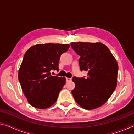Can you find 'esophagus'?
Segmentation results:
<instances>
[{"mask_svg": "<svg viewBox=\"0 0 134 134\" xmlns=\"http://www.w3.org/2000/svg\"><path fill=\"white\" fill-rule=\"evenodd\" d=\"M71 79H70V78H66V81H67V82H68V81H71Z\"/></svg>", "mask_w": 134, "mask_h": 134, "instance_id": "34e87169", "label": "esophagus"}]
</instances>
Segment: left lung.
Here are the masks:
<instances>
[{
    "mask_svg": "<svg viewBox=\"0 0 134 134\" xmlns=\"http://www.w3.org/2000/svg\"><path fill=\"white\" fill-rule=\"evenodd\" d=\"M72 49L80 56V71H87V77L72 80L75 87L71 93L81 107L87 110L102 106L116 87L118 65L109 49L102 43L77 42L71 44Z\"/></svg>",
    "mask_w": 134,
    "mask_h": 134,
    "instance_id": "1",
    "label": "left lung"
}]
</instances>
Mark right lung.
I'll return each instance as SVG.
<instances>
[{
  "label": "right lung",
  "instance_id": "1",
  "mask_svg": "<svg viewBox=\"0 0 134 134\" xmlns=\"http://www.w3.org/2000/svg\"><path fill=\"white\" fill-rule=\"evenodd\" d=\"M68 44H37L25 54L18 72V79L28 102L34 107L46 109L55 103L65 79L52 76L58 71L62 54L68 51Z\"/></svg>",
  "mask_w": 134,
  "mask_h": 134
}]
</instances>
